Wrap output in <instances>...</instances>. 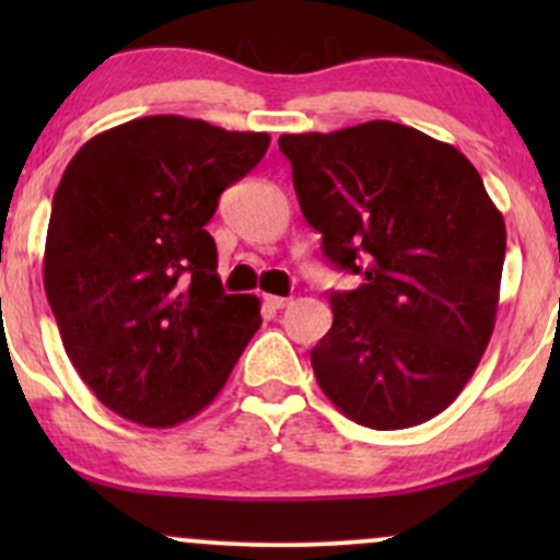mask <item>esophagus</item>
<instances>
[{
  "mask_svg": "<svg viewBox=\"0 0 560 560\" xmlns=\"http://www.w3.org/2000/svg\"><path fill=\"white\" fill-rule=\"evenodd\" d=\"M262 300H266V305L273 307V311H281V307H287L289 302H292L289 298H279V294H266Z\"/></svg>",
  "mask_w": 560,
  "mask_h": 560,
  "instance_id": "34e87169",
  "label": "esophagus"
}]
</instances>
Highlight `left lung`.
I'll return each mask as SVG.
<instances>
[{
  "label": "left lung",
  "mask_w": 560,
  "mask_h": 560,
  "mask_svg": "<svg viewBox=\"0 0 560 560\" xmlns=\"http://www.w3.org/2000/svg\"><path fill=\"white\" fill-rule=\"evenodd\" d=\"M279 147L324 255L363 276L331 292L334 324L311 350L318 387L361 427L434 419L477 371L498 313L505 223L479 171L392 120Z\"/></svg>",
  "instance_id": "8db88e82"
}]
</instances>
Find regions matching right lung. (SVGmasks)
Returning <instances> with one entry per match:
<instances>
[{"label": "right lung", "instance_id": "obj_1", "mask_svg": "<svg viewBox=\"0 0 560 560\" xmlns=\"http://www.w3.org/2000/svg\"><path fill=\"white\" fill-rule=\"evenodd\" d=\"M268 144L150 115L96 133L68 163L44 289L70 363L113 413L152 429L191 419L260 329V300L223 292L205 223Z\"/></svg>", "mask_w": 560, "mask_h": 560}]
</instances>
